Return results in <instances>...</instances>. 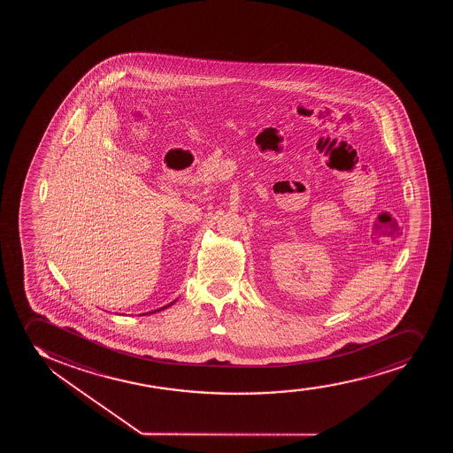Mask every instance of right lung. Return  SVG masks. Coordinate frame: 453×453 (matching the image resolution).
Returning <instances> with one entry per match:
<instances>
[{
  "label": "right lung",
  "instance_id": "obj_1",
  "mask_svg": "<svg viewBox=\"0 0 453 453\" xmlns=\"http://www.w3.org/2000/svg\"><path fill=\"white\" fill-rule=\"evenodd\" d=\"M167 307H169V305H167ZM157 311H158V310H157Z\"/></svg>",
  "mask_w": 453,
  "mask_h": 453
}]
</instances>
